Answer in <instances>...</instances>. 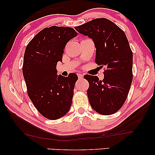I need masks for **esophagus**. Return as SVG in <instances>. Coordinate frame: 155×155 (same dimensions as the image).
I'll return each mask as SVG.
<instances>
[{
  "label": "esophagus",
  "instance_id": "1",
  "mask_svg": "<svg viewBox=\"0 0 155 155\" xmlns=\"http://www.w3.org/2000/svg\"><path fill=\"white\" fill-rule=\"evenodd\" d=\"M78 78H79V79H82V78H83V75H82V74L78 73Z\"/></svg>",
  "mask_w": 155,
  "mask_h": 155
}]
</instances>
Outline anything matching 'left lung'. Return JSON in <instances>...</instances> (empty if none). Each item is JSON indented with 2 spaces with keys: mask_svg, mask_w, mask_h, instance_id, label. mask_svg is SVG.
Wrapping results in <instances>:
<instances>
[{
  "mask_svg": "<svg viewBox=\"0 0 155 155\" xmlns=\"http://www.w3.org/2000/svg\"><path fill=\"white\" fill-rule=\"evenodd\" d=\"M75 29L88 36L96 47L95 63L104 67V78L85 75L91 107L101 115H111L123 107L133 80V52L126 34L107 18H97Z\"/></svg>",
  "mask_w": 155,
  "mask_h": 155,
  "instance_id": "1",
  "label": "left lung"
}]
</instances>
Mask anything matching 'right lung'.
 I'll return each mask as SVG.
<instances>
[{
  "instance_id": "1",
  "label": "right lung",
  "mask_w": 155,
  "mask_h": 155,
  "mask_svg": "<svg viewBox=\"0 0 155 155\" xmlns=\"http://www.w3.org/2000/svg\"><path fill=\"white\" fill-rule=\"evenodd\" d=\"M77 35L71 27H46L25 48L22 73L27 94L37 111L48 119H58L71 107L78 75L58 76L56 65L62 61L66 44Z\"/></svg>"
}]
</instances>
